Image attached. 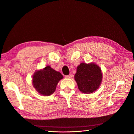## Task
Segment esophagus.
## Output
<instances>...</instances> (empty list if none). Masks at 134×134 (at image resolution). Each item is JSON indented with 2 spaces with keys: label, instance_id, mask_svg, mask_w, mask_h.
I'll use <instances>...</instances> for the list:
<instances>
[{
  "label": "esophagus",
  "instance_id": "esophagus-1",
  "mask_svg": "<svg viewBox=\"0 0 134 134\" xmlns=\"http://www.w3.org/2000/svg\"><path fill=\"white\" fill-rule=\"evenodd\" d=\"M65 76L66 78H71L72 75H71V74H69V75H65Z\"/></svg>",
  "mask_w": 134,
  "mask_h": 134
}]
</instances>
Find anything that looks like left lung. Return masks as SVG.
Returning <instances> with one entry per match:
<instances>
[{
  "label": "left lung",
  "mask_w": 134,
  "mask_h": 134,
  "mask_svg": "<svg viewBox=\"0 0 134 134\" xmlns=\"http://www.w3.org/2000/svg\"><path fill=\"white\" fill-rule=\"evenodd\" d=\"M79 90L84 93L96 91L102 82V73L100 68L94 63H81L74 76Z\"/></svg>",
  "instance_id": "1"
}]
</instances>
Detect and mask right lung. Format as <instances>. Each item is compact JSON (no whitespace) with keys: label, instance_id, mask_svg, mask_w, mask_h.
Here are the masks:
<instances>
[{"label":"right lung","instance_id":"obj_1","mask_svg":"<svg viewBox=\"0 0 134 134\" xmlns=\"http://www.w3.org/2000/svg\"><path fill=\"white\" fill-rule=\"evenodd\" d=\"M63 78V76L60 72L47 66L43 70L35 72L32 83L40 94L48 96L55 92L59 80Z\"/></svg>","mask_w":134,"mask_h":134}]
</instances>
